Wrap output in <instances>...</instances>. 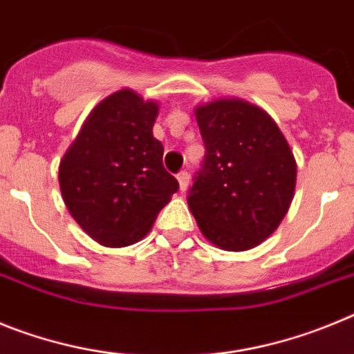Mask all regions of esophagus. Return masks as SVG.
Here are the masks:
<instances>
[{"mask_svg":"<svg viewBox=\"0 0 354 354\" xmlns=\"http://www.w3.org/2000/svg\"><path fill=\"white\" fill-rule=\"evenodd\" d=\"M177 180H179V192H186L187 186H189V174H187V171H180V174L177 175Z\"/></svg>","mask_w":354,"mask_h":354,"instance_id":"obj_1","label":"esophagus"}]
</instances>
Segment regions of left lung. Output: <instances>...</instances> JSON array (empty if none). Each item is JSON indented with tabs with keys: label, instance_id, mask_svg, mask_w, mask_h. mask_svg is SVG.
Here are the masks:
<instances>
[{
	"label": "left lung",
	"instance_id": "left-lung-1",
	"mask_svg": "<svg viewBox=\"0 0 354 354\" xmlns=\"http://www.w3.org/2000/svg\"><path fill=\"white\" fill-rule=\"evenodd\" d=\"M193 111L207 154L187 196L189 211L216 248H255L292 204V149L271 115L245 99L220 97Z\"/></svg>",
	"mask_w": 354,
	"mask_h": 354
}]
</instances>
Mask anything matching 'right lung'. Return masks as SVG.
<instances>
[{"instance_id":"add662e5","label":"right lung","mask_w":354,"mask_h":354,"mask_svg":"<svg viewBox=\"0 0 354 354\" xmlns=\"http://www.w3.org/2000/svg\"><path fill=\"white\" fill-rule=\"evenodd\" d=\"M159 104L131 88L104 97L84 118L58 167L64 204L106 248L142 241L179 184L162 167L152 127Z\"/></svg>"}]
</instances>
